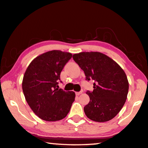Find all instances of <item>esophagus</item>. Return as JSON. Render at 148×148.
<instances>
[{
	"instance_id": "esophagus-1",
	"label": "esophagus",
	"mask_w": 148,
	"mask_h": 148,
	"mask_svg": "<svg viewBox=\"0 0 148 148\" xmlns=\"http://www.w3.org/2000/svg\"><path fill=\"white\" fill-rule=\"evenodd\" d=\"M82 91H78V92H76V95H79L82 94Z\"/></svg>"
}]
</instances>
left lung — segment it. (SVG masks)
Wrapping results in <instances>:
<instances>
[{"label": "left lung", "mask_w": 148, "mask_h": 148, "mask_svg": "<svg viewBox=\"0 0 148 148\" xmlns=\"http://www.w3.org/2000/svg\"><path fill=\"white\" fill-rule=\"evenodd\" d=\"M72 58L84 70L86 80H94L93 91L86 92L90 100L84 108L86 115L99 123L111 120L127 98L129 85L125 72L115 61L99 52L79 53Z\"/></svg>", "instance_id": "left-lung-1"}]
</instances>
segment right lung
Returning a JSON list of instances; mask_svg holds the SVG:
<instances>
[{"mask_svg": "<svg viewBox=\"0 0 148 148\" xmlns=\"http://www.w3.org/2000/svg\"><path fill=\"white\" fill-rule=\"evenodd\" d=\"M72 57L71 53L61 51H49L33 60L25 72L22 90L25 100L42 120L64 119L74 101V91L57 88L60 72Z\"/></svg>", "mask_w": 148, "mask_h": 148, "instance_id": "1", "label": "right lung"}]
</instances>
